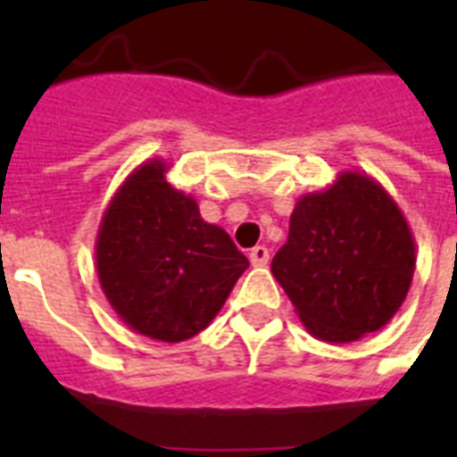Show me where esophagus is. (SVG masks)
I'll list each match as a JSON object with an SVG mask.
<instances>
[{"mask_svg": "<svg viewBox=\"0 0 457 457\" xmlns=\"http://www.w3.org/2000/svg\"><path fill=\"white\" fill-rule=\"evenodd\" d=\"M249 261L251 265H268V261H270V251L265 249V246H253L249 253Z\"/></svg>", "mask_w": 457, "mask_h": 457, "instance_id": "obj_1", "label": "esophagus"}]
</instances>
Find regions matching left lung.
Masks as SVG:
<instances>
[{
    "mask_svg": "<svg viewBox=\"0 0 457 457\" xmlns=\"http://www.w3.org/2000/svg\"><path fill=\"white\" fill-rule=\"evenodd\" d=\"M270 270L315 339L348 344L382 329L403 305L415 239L391 194L346 170L296 201Z\"/></svg>",
    "mask_w": 457,
    "mask_h": 457,
    "instance_id": "left-lung-1",
    "label": "left lung"
}]
</instances>
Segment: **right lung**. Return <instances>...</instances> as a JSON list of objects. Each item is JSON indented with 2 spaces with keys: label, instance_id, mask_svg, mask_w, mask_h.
<instances>
[{
  "label": "right lung",
  "instance_id": "obj_1",
  "mask_svg": "<svg viewBox=\"0 0 457 457\" xmlns=\"http://www.w3.org/2000/svg\"><path fill=\"white\" fill-rule=\"evenodd\" d=\"M146 161L125 178L96 235V275L111 308L135 332L178 344L206 329L249 261L201 218L189 194Z\"/></svg>",
  "mask_w": 457,
  "mask_h": 457
}]
</instances>
